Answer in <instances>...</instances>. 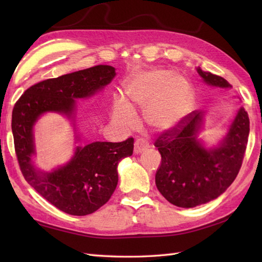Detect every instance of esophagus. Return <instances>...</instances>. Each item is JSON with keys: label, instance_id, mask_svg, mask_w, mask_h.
<instances>
[{"label": "esophagus", "instance_id": "esophagus-1", "mask_svg": "<svg viewBox=\"0 0 262 262\" xmlns=\"http://www.w3.org/2000/svg\"><path fill=\"white\" fill-rule=\"evenodd\" d=\"M148 147H149L148 143H147L145 140H143V138H141V140H137V141L135 142L134 153H135V154H140V153H142V152H144V151H146V149H147Z\"/></svg>", "mask_w": 262, "mask_h": 262}]
</instances>
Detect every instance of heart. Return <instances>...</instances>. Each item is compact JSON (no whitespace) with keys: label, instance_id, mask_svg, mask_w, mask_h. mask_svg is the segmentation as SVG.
I'll list each match as a JSON object with an SVG mask.
<instances>
[{"label":"heart","instance_id":"1","mask_svg":"<svg viewBox=\"0 0 262 262\" xmlns=\"http://www.w3.org/2000/svg\"><path fill=\"white\" fill-rule=\"evenodd\" d=\"M126 94L133 104L145 108V120L155 129L174 126L188 109L191 86L185 77L172 75L168 70H149L127 82ZM113 119L117 125L132 129L137 124L134 110L124 100H116Z\"/></svg>","mask_w":262,"mask_h":262}]
</instances>
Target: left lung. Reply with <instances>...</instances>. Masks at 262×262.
<instances>
[{
  "label": "left lung",
  "mask_w": 262,
  "mask_h": 262,
  "mask_svg": "<svg viewBox=\"0 0 262 262\" xmlns=\"http://www.w3.org/2000/svg\"><path fill=\"white\" fill-rule=\"evenodd\" d=\"M209 85L230 88L222 76L197 69ZM203 113L192 111L160 134L154 143L161 154L155 174L159 191L178 207L191 208L217 198L229 188L241 169L250 132L244 108L238 110L229 133L216 148L206 149L197 141Z\"/></svg>",
  "instance_id": "8db88e82"
}]
</instances>
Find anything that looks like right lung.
<instances>
[{
  "label": "right lung",
  "mask_w": 262,
  "mask_h": 262,
  "mask_svg": "<svg viewBox=\"0 0 262 262\" xmlns=\"http://www.w3.org/2000/svg\"><path fill=\"white\" fill-rule=\"evenodd\" d=\"M115 75L113 66L97 65L41 81L27 89L13 107L11 126L22 174L42 198L66 214H92L108 202L118 182L117 165L133 154L134 138L120 143L94 142L77 147L68 164L40 174L31 164L35 154L32 126L46 111L71 115L74 99L92 96L109 84Z\"/></svg>",
  "instance_id": "add662e5"
}]
</instances>
